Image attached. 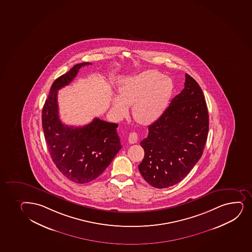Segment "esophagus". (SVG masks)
<instances>
[{
    "mask_svg": "<svg viewBox=\"0 0 252 252\" xmlns=\"http://www.w3.org/2000/svg\"><path fill=\"white\" fill-rule=\"evenodd\" d=\"M137 140H138V135H137L136 132L130 133L129 137H128V141H129L130 143H131V144L136 143V142H137Z\"/></svg>",
    "mask_w": 252,
    "mask_h": 252,
    "instance_id": "1",
    "label": "esophagus"
}]
</instances>
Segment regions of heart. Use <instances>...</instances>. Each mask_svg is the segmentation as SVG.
I'll return each instance as SVG.
<instances>
[{
  "mask_svg": "<svg viewBox=\"0 0 252 252\" xmlns=\"http://www.w3.org/2000/svg\"><path fill=\"white\" fill-rule=\"evenodd\" d=\"M174 91L169 77L158 70H147L128 79L120 90V96L112 99L114 112L118 116L131 114L136 122L148 125L156 122L164 112Z\"/></svg>",
  "mask_w": 252,
  "mask_h": 252,
  "instance_id": "obj_1",
  "label": "heart"
}]
</instances>
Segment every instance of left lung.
I'll use <instances>...</instances> for the list:
<instances>
[{
	"mask_svg": "<svg viewBox=\"0 0 252 252\" xmlns=\"http://www.w3.org/2000/svg\"><path fill=\"white\" fill-rule=\"evenodd\" d=\"M141 142L139 171L148 184L164 189L181 182L200 159L209 131V113L200 86L185 74L184 89L148 126Z\"/></svg>",
	"mask_w": 252,
	"mask_h": 252,
	"instance_id": "left-lung-1",
	"label": "left lung"
}]
</instances>
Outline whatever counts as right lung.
Returning <instances> with one entry per match:
<instances>
[{"instance_id": "add662e5", "label": "right lung", "mask_w": 252, "mask_h": 252, "mask_svg": "<svg viewBox=\"0 0 252 252\" xmlns=\"http://www.w3.org/2000/svg\"><path fill=\"white\" fill-rule=\"evenodd\" d=\"M80 63L53 83L42 110V125L52 160L63 175L76 184H86L101 175L122 149L118 125L94 118L84 126H68L59 116L58 91L69 85Z\"/></svg>"}]
</instances>
